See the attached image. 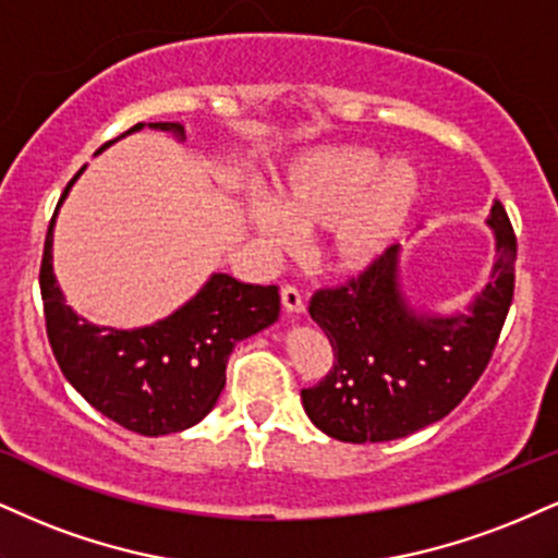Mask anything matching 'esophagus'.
Instances as JSON below:
<instances>
[{
	"label": "esophagus",
	"mask_w": 558,
	"mask_h": 558,
	"mask_svg": "<svg viewBox=\"0 0 558 558\" xmlns=\"http://www.w3.org/2000/svg\"><path fill=\"white\" fill-rule=\"evenodd\" d=\"M280 301H283V308L288 314H301L304 312V299H301L296 286H283L280 288Z\"/></svg>",
	"instance_id": "1"
}]
</instances>
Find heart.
<instances>
[{
  "label": "heart",
  "mask_w": 558,
  "mask_h": 558,
  "mask_svg": "<svg viewBox=\"0 0 558 558\" xmlns=\"http://www.w3.org/2000/svg\"><path fill=\"white\" fill-rule=\"evenodd\" d=\"M418 199V177L408 163L381 166L366 147H325L293 166L278 190V207L254 199L252 220L275 246L293 231H327L325 259L335 272L355 275L395 244Z\"/></svg>",
  "instance_id": "heart-1"
}]
</instances>
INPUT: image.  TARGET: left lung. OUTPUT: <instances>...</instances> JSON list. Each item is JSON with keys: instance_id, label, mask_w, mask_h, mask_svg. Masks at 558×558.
<instances>
[{"instance_id": "1", "label": "left lung", "mask_w": 558, "mask_h": 558, "mask_svg": "<svg viewBox=\"0 0 558 558\" xmlns=\"http://www.w3.org/2000/svg\"><path fill=\"white\" fill-rule=\"evenodd\" d=\"M492 280L468 314H418L398 283V244L343 286L319 288L308 314L332 345V366L301 389L304 411L327 436L353 445L392 441L441 421L471 392L514 296L517 239L496 199Z\"/></svg>"}]
</instances>
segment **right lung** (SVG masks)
Wrapping results in <instances>:
<instances>
[{"label": "right lung", "mask_w": 558, "mask_h": 558, "mask_svg": "<svg viewBox=\"0 0 558 558\" xmlns=\"http://www.w3.org/2000/svg\"><path fill=\"white\" fill-rule=\"evenodd\" d=\"M143 126V122L134 124L124 134ZM147 126L184 140V126L179 122ZM80 173L83 169L66 184L59 205ZM53 218L44 244L41 299L46 335L66 381L106 418L134 434H173L203 421L223 392L226 364L233 348L278 319V286H250L215 272L197 296L156 325L140 330L96 327L64 304L53 278Z\"/></svg>", "instance_id": "right-lung-1"}]
</instances>
